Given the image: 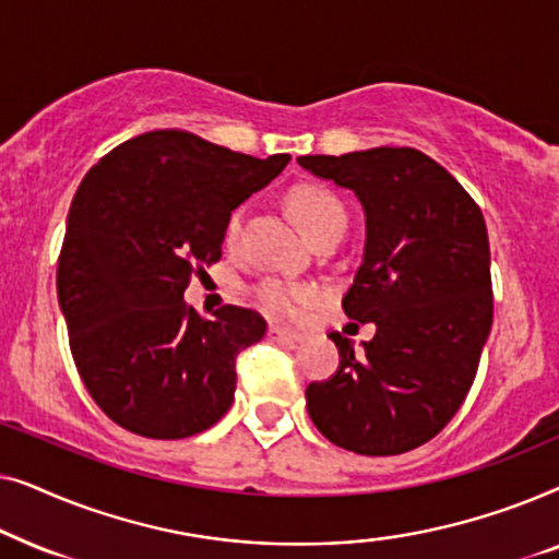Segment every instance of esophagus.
<instances>
[{"instance_id": "34e87169", "label": "esophagus", "mask_w": 559, "mask_h": 559, "mask_svg": "<svg viewBox=\"0 0 559 559\" xmlns=\"http://www.w3.org/2000/svg\"><path fill=\"white\" fill-rule=\"evenodd\" d=\"M272 341H282V343H300L305 335L300 331H293V328H282V325H270V331H266Z\"/></svg>"}]
</instances>
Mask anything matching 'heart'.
<instances>
[{
    "label": "heart",
    "instance_id": "obj_1",
    "mask_svg": "<svg viewBox=\"0 0 559 559\" xmlns=\"http://www.w3.org/2000/svg\"><path fill=\"white\" fill-rule=\"evenodd\" d=\"M287 205L308 239H316L333 224H346V211L338 198L323 186H297L289 190ZM241 231V211H234L226 221V243H234ZM318 300V287L305 285V282H285V280H262L254 287V302L259 310L274 318H297L305 308Z\"/></svg>",
    "mask_w": 559,
    "mask_h": 559
}]
</instances>
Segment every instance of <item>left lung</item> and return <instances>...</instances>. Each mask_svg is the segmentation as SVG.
<instances>
[{"instance_id": "left-lung-1", "label": "left lung", "mask_w": 559, "mask_h": 559, "mask_svg": "<svg viewBox=\"0 0 559 559\" xmlns=\"http://www.w3.org/2000/svg\"><path fill=\"white\" fill-rule=\"evenodd\" d=\"M297 163L364 205V262L343 310L377 325L364 354L328 335L341 364L305 389L310 419L358 455L407 453L453 419L476 379L493 320L484 213L445 167L412 147Z\"/></svg>"}]
</instances>
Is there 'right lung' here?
<instances>
[{
	"label": "right lung",
	"instance_id": "obj_1",
	"mask_svg": "<svg viewBox=\"0 0 559 559\" xmlns=\"http://www.w3.org/2000/svg\"><path fill=\"white\" fill-rule=\"evenodd\" d=\"M287 163L159 129L114 147L83 178L58 257V302L75 369L119 427L180 440L231 407L236 356L264 338V318L236 305L201 318L182 293L221 259L236 205Z\"/></svg>",
	"mask_w": 559,
	"mask_h": 559
}]
</instances>
